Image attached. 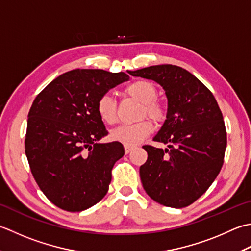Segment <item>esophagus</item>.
I'll return each mask as SVG.
<instances>
[{
    "instance_id": "obj_1",
    "label": "esophagus",
    "mask_w": 251,
    "mask_h": 251,
    "mask_svg": "<svg viewBox=\"0 0 251 251\" xmlns=\"http://www.w3.org/2000/svg\"><path fill=\"white\" fill-rule=\"evenodd\" d=\"M133 150V146H125V151L126 154H129V152Z\"/></svg>"
}]
</instances>
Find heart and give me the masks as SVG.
Returning <instances> with one entry per match:
<instances>
[{"mask_svg": "<svg viewBox=\"0 0 251 251\" xmlns=\"http://www.w3.org/2000/svg\"><path fill=\"white\" fill-rule=\"evenodd\" d=\"M126 94L135 99L142 104V116L145 114L157 121H161L166 117V109L159 101L156 100L158 91L151 81L140 79L133 81L125 89ZM96 110L100 118L105 124L114 125L117 121V107L114 97L104 94L97 100ZM154 126L148 119L132 125H124L111 132V139L125 146H135L144 141L151 134Z\"/></svg>", "mask_w": 251, "mask_h": 251, "instance_id": "b5f03b06", "label": "heart"}]
</instances>
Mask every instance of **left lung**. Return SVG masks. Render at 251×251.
Instances as JSON below:
<instances>
[{"label":"left lung","instance_id":"1","mask_svg":"<svg viewBox=\"0 0 251 251\" xmlns=\"http://www.w3.org/2000/svg\"><path fill=\"white\" fill-rule=\"evenodd\" d=\"M162 86L168 100L166 120L154 136L167 148L144 145L140 167L147 195L158 203L184 208L201 197L221 170L226 131L216 99L195 75L175 65L129 71Z\"/></svg>","mask_w":251,"mask_h":251}]
</instances>
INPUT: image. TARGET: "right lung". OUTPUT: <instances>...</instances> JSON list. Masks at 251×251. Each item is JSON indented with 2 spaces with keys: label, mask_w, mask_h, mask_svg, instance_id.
<instances>
[{
  "label": "right lung",
  "mask_w": 251,
  "mask_h": 251,
  "mask_svg": "<svg viewBox=\"0 0 251 251\" xmlns=\"http://www.w3.org/2000/svg\"><path fill=\"white\" fill-rule=\"evenodd\" d=\"M130 76L101 69H75L53 80L28 114L25 151L40 190L66 211H83L108 192L111 169L125 155L108 134L97 100Z\"/></svg>",
  "instance_id": "right-lung-1"
}]
</instances>
